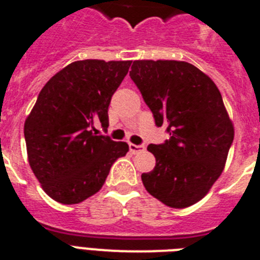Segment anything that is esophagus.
Instances as JSON below:
<instances>
[{
  "label": "esophagus",
  "instance_id": "esophagus-1",
  "mask_svg": "<svg viewBox=\"0 0 260 260\" xmlns=\"http://www.w3.org/2000/svg\"><path fill=\"white\" fill-rule=\"evenodd\" d=\"M128 148H130V151H132L133 153H138V152H141V151L146 150V147H144L143 144H139V146H137V144H134V143H128Z\"/></svg>",
  "mask_w": 260,
  "mask_h": 260
}]
</instances>
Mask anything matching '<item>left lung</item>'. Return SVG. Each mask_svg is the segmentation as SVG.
Wrapping results in <instances>:
<instances>
[{
	"label": "left lung",
	"instance_id": "left-lung-1",
	"mask_svg": "<svg viewBox=\"0 0 260 260\" xmlns=\"http://www.w3.org/2000/svg\"><path fill=\"white\" fill-rule=\"evenodd\" d=\"M130 78L171 138L150 144L153 171L142 174L152 197L172 208L204 198L222 173L234 127L221 93L208 75L185 61L138 59Z\"/></svg>",
	"mask_w": 260,
	"mask_h": 260
}]
</instances>
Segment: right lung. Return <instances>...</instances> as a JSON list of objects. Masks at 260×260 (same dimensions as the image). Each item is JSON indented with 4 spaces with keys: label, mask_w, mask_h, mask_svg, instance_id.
<instances>
[{
    "label": "right lung",
    "mask_w": 260,
    "mask_h": 260,
    "mask_svg": "<svg viewBox=\"0 0 260 260\" xmlns=\"http://www.w3.org/2000/svg\"><path fill=\"white\" fill-rule=\"evenodd\" d=\"M132 61L83 59L53 75L24 122L32 172L50 198L77 204L102 189L126 142L96 135L109 126L108 107Z\"/></svg>",
    "instance_id": "add662e5"
}]
</instances>
